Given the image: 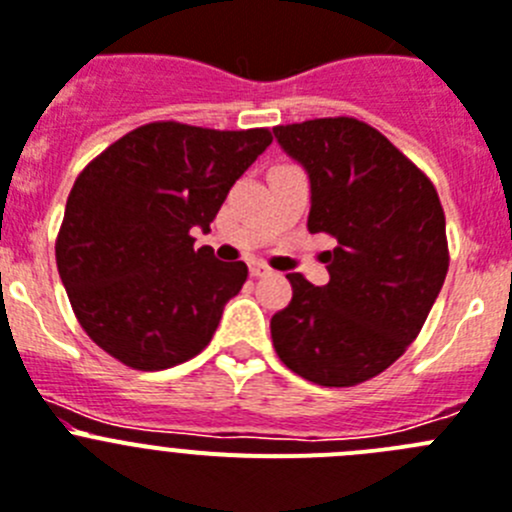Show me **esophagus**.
<instances>
[{
    "mask_svg": "<svg viewBox=\"0 0 512 512\" xmlns=\"http://www.w3.org/2000/svg\"><path fill=\"white\" fill-rule=\"evenodd\" d=\"M250 275H252V278H262V275H270V267L260 265V262H252Z\"/></svg>",
    "mask_w": 512,
    "mask_h": 512,
    "instance_id": "esophagus-1",
    "label": "esophagus"
}]
</instances>
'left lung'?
Returning a JSON list of instances; mask_svg holds the SVG:
<instances>
[{
	"instance_id": "obj_1",
	"label": "left lung",
	"mask_w": 512,
	"mask_h": 512,
	"mask_svg": "<svg viewBox=\"0 0 512 512\" xmlns=\"http://www.w3.org/2000/svg\"><path fill=\"white\" fill-rule=\"evenodd\" d=\"M273 135L311 183L308 232L339 242L324 252L326 285L288 275L293 298L270 319L275 352L316 385H357L393 365L439 298L444 209L434 183L370 124L311 119Z\"/></svg>"
}]
</instances>
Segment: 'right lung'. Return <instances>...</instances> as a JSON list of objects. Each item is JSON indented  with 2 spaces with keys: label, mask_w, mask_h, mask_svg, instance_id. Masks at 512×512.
Here are the masks:
<instances>
[{
  "label": "right lung",
  "mask_w": 512,
  "mask_h": 512,
  "mask_svg": "<svg viewBox=\"0 0 512 512\" xmlns=\"http://www.w3.org/2000/svg\"><path fill=\"white\" fill-rule=\"evenodd\" d=\"M273 142L267 130L219 132L178 122L137 127L76 178L55 262L73 313L104 352L165 370L211 342L245 262L196 250L229 188Z\"/></svg>",
  "instance_id": "right-lung-1"
}]
</instances>
